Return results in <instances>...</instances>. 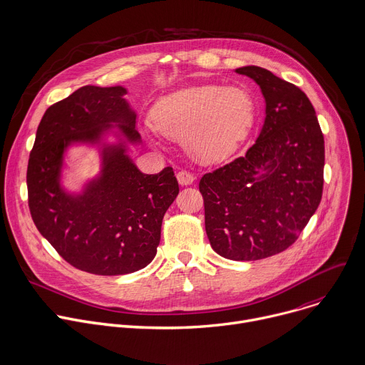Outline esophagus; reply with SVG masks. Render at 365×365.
Returning <instances> with one entry per match:
<instances>
[{
  "label": "esophagus",
  "instance_id": "34e87169",
  "mask_svg": "<svg viewBox=\"0 0 365 365\" xmlns=\"http://www.w3.org/2000/svg\"><path fill=\"white\" fill-rule=\"evenodd\" d=\"M177 180L181 185H191L194 182L195 177H194V174H191L188 171H180V173H177Z\"/></svg>",
  "mask_w": 365,
  "mask_h": 365
}]
</instances>
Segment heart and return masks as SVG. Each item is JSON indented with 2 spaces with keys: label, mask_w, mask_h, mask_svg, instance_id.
<instances>
[{
  "label": "heart",
  "mask_w": 365,
  "mask_h": 365,
  "mask_svg": "<svg viewBox=\"0 0 365 365\" xmlns=\"http://www.w3.org/2000/svg\"><path fill=\"white\" fill-rule=\"evenodd\" d=\"M253 120V101L240 88L204 85L181 89L154 109L153 125L163 136L185 140L200 160L232 154Z\"/></svg>",
  "instance_id": "heart-1"
}]
</instances>
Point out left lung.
Wrapping results in <instances>:
<instances>
[{"label": "left lung", "instance_id": "1", "mask_svg": "<svg viewBox=\"0 0 365 365\" xmlns=\"http://www.w3.org/2000/svg\"><path fill=\"white\" fill-rule=\"evenodd\" d=\"M264 98V120L246 155L204 174L205 232L215 253L259 260L286 250L317 211L324 135L308 96L259 66L236 68Z\"/></svg>", "mask_w": 365, "mask_h": 365}]
</instances>
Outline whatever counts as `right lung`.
I'll return each mask as SVG.
<instances>
[{
  "instance_id": "obj_1",
  "label": "right lung",
  "mask_w": 365,
  "mask_h": 365,
  "mask_svg": "<svg viewBox=\"0 0 365 365\" xmlns=\"http://www.w3.org/2000/svg\"><path fill=\"white\" fill-rule=\"evenodd\" d=\"M126 93L122 86H83L51 105L27 168L37 230L67 263L102 276L132 273L154 260L164 214L180 192L171 167L148 175L128 155L140 135ZM109 134L116 143L107 142ZM79 143L98 148L103 168L81 193H70L61 184L63 154Z\"/></svg>"
}]
</instances>
